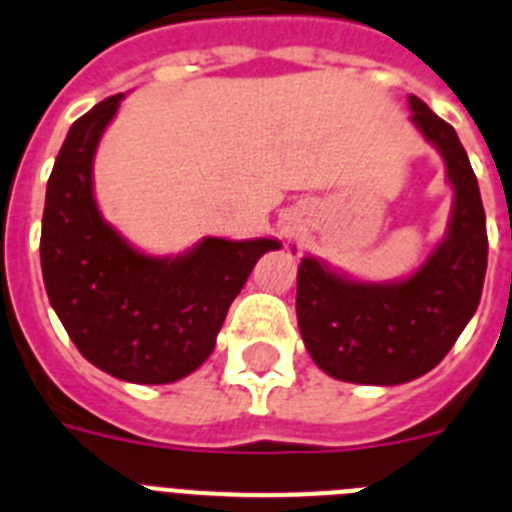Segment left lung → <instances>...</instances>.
Listing matches in <instances>:
<instances>
[{
    "label": "left lung",
    "mask_w": 512,
    "mask_h": 512,
    "mask_svg": "<svg viewBox=\"0 0 512 512\" xmlns=\"http://www.w3.org/2000/svg\"><path fill=\"white\" fill-rule=\"evenodd\" d=\"M412 123L438 149L453 188L446 237L402 281L366 283L301 257L296 317L324 373L350 384L394 386L446 358L477 311L487 273V221L477 177L459 136L410 95Z\"/></svg>",
    "instance_id": "8db88e82"
}]
</instances>
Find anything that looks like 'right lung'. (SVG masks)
Here are the masks:
<instances>
[{
    "mask_svg": "<svg viewBox=\"0 0 512 512\" xmlns=\"http://www.w3.org/2000/svg\"><path fill=\"white\" fill-rule=\"evenodd\" d=\"M123 95L97 102L66 133L48 177L41 268L48 301L79 353L131 384H172L206 361L231 301L278 239L206 237L154 257L102 219L92 162Z\"/></svg>",
    "mask_w": 512,
    "mask_h": 512,
    "instance_id": "obj_1",
    "label": "right lung"
}]
</instances>
